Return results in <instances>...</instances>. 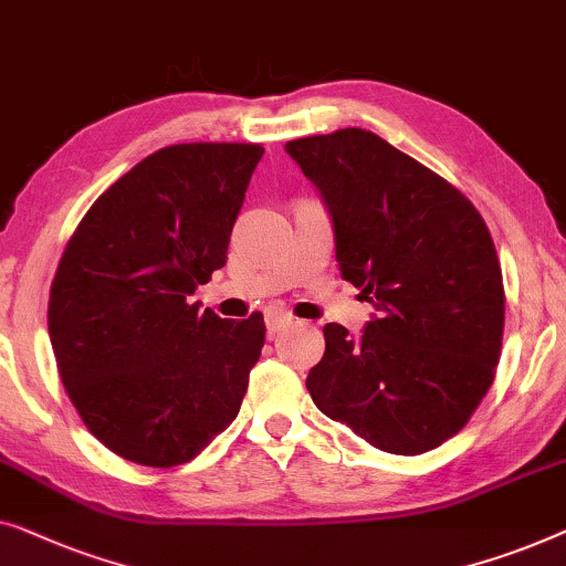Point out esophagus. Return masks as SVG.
<instances>
[{
	"label": "esophagus",
	"instance_id": "esophagus-1",
	"mask_svg": "<svg viewBox=\"0 0 566 566\" xmlns=\"http://www.w3.org/2000/svg\"><path fill=\"white\" fill-rule=\"evenodd\" d=\"M294 323L292 313H286V310L282 307H269L266 310V328L272 333H280L284 328H290V325Z\"/></svg>",
	"mask_w": 566,
	"mask_h": 566
}]
</instances>
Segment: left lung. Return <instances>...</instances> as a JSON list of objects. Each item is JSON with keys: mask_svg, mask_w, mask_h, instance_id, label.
<instances>
[{"mask_svg": "<svg viewBox=\"0 0 566 566\" xmlns=\"http://www.w3.org/2000/svg\"><path fill=\"white\" fill-rule=\"evenodd\" d=\"M284 150L328 207L340 276L377 310L359 336L325 325L307 392L374 449L431 451L495 379L505 292L490 230L459 189L361 127Z\"/></svg>", "mask_w": 566, "mask_h": 566, "instance_id": "8db88e82", "label": "left lung"}]
</instances>
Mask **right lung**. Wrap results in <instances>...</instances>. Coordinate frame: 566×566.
Here are the masks:
<instances>
[{"label": "right lung", "instance_id": "right-lung-1", "mask_svg": "<svg viewBox=\"0 0 566 566\" xmlns=\"http://www.w3.org/2000/svg\"><path fill=\"white\" fill-rule=\"evenodd\" d=\"M253 143L156 150L90 207L55 269L48 333L86 428L143 467L192 461L241 410L264 315L222 321L197 284L226 266Z\"/></svg>", "mask_w": 566, "mask_h": 566}]
</instances>
